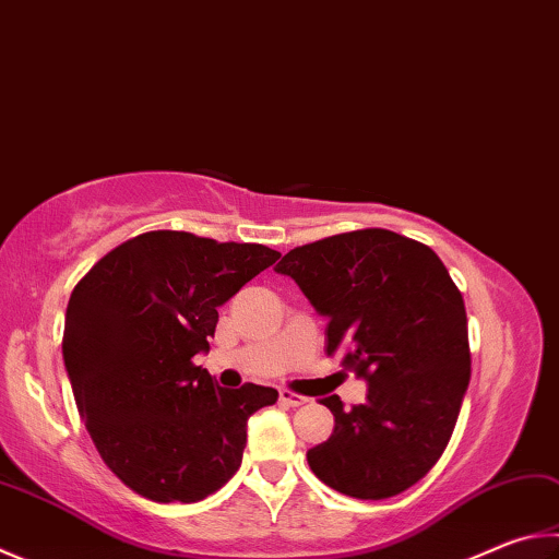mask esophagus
I'll use <instances>...</instances> for the list:
<instances>
[{
	"instance_id": "esophagus-1",
	"label": "esophagus",
	"mask_w": 559,
	"mask_h": 559,
	"mask_svg": "<svg viewBox=\"0 0 559 559\" xmlns=\"http://www.w3.org/2000/svg\"><path fill=\"white\" fill-rule=\"evenodd\" d=\"M278 401H281L283 405H288V408H298V405H306V403H308L306 395H298V393L286 391V389H283V391L278 393Z\"/></svg>"
}]
</instances>
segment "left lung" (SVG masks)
Masks as SVG:
<instances>
[{
  "mask_svg": "<svg viewBox=\"0 0 559 559\" xmlns=\"http://www.w3.org/2000/svg\"><path fill=\"white\" fill-rule=\"evenodd\" d=\"M276 273L328 320V354L369 385L367 403H320L334 430L308 450L320 481L381 501L428 474L452 438L472 377L462 293L438 253L389 229L334 235L288 251Z\"/></svg>",
  "mask_w": 559,
  "mask_h": 559,
  "instance_id": "1",
  "label": "left lung"
}]
</instances>
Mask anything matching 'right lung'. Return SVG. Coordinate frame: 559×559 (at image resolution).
Listing matches in <instances>:
<instances>
[{
    "label": "right lung",
    "mask_w": 559,
    "mask_h": 559,
    "mask_svg": "<svg viewBox=\"0 0 559 559\" xmlns=\"http://www.w3.org/2000/svg\"><path fill=\"white\" fill-rule=\"evenodd\" d=\"M281 257L188 231H146L111 249L66 310L63 361L85 428L129 489L192 503L239 469L247 420L276 389H222L195 367L217 308Z\"/></svg>",
    "instance_id": "1"
}]
</instances>
